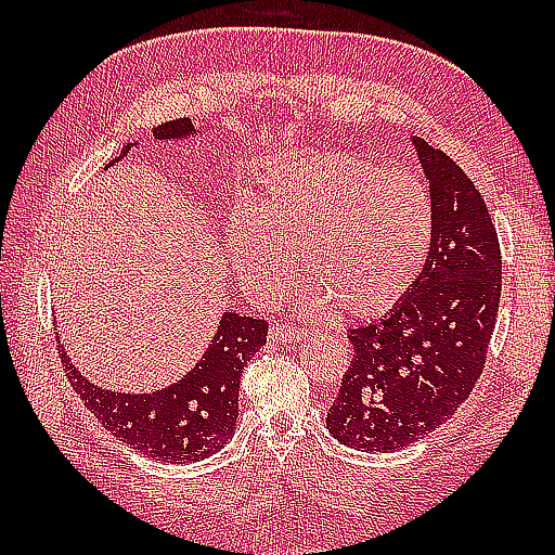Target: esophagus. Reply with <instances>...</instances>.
Masks as SVG:
<instances>
[{
  "instance_id": "34e87169",
  "label": "esophagus",
  "mask_w": 555,
  "mask_h": 555,
  "mask_svg": "<svg viewBox=\"0 0 555 555\" xmlns=\"http://www.w3.org/2000/svg\"><path fill=\"white\" fill-rule=\"evenodd\" d=\"M305 336H308V332H302L298 326L274 324L269 328V340H274V344H298Z\"/></svg>"
}]
</instances>
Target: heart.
<instances>
[{"label":"heart","instance_id":"1","mask_svg":"<svg viewBox=\"0 0 555 555\" xmlns=\"http://www.w3.org/2000/svg\"><path fill=\"white\" fill-rule=\"evenodd\" d=\"M253 209L227 221L235 274L271 300L293 264L305 276L300 310L374 320L403 300L431 243L427 188L408 171L379 169L348 152H317L271 164Z\"/></svg>","mask_w":555,"mask_h":555}]
</instances>
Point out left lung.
<instances>
[{
  "instance_id": "8db88e82",
  "label": "left lung",
  "mask_w": 555,
  "mask_h": 555,
  "mask_svg": "<svg viewBox=\"0 0 555 555\" xmlns=\"http://www.w3.org/2000/svg\"><path fill=\"white\" fill-rule=\"evenodd\" d=\"M429 181L434 231L415 286L379 322L350 328L352 362L326 412L348 448L391 453L465 403L487 362L501 300L496 227L469 176L412 135Z\"/></svg>"
}]
</instances>
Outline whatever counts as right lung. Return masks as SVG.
Here are the masks:
<instances>
[{"instance_id":"add662e5","label":"right lung","mask_w":555,"mask_h":555,"mask_svg":"<svg viewBox=\"0 0 555 555\" xmlns=\"http://www.w3.org/2000/svg\"><path fill=\"white\" fill-rule=\"evenodd\" d=\"M191 119L167 121L152 128L155 140L197 135ZM135 143H128L119 162ZM267 322L238 312H223L205 356L183 379L152 393H121L100 388L82 376L66 348L59 356L70 386L112 436L159 463H195L221 451L238 420V388L245 364L267 344Z\"/></svg>"}]
</instances>
